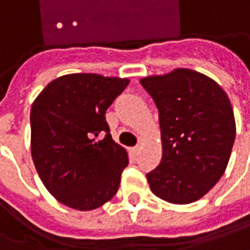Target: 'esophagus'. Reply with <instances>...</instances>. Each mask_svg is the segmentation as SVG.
Instances as JSON below:
<instances>
[{
  "label": "esophagus",
  "instance_id": "obj_1",
  "mask_svg": "<svg viewBox=\"0 0 250 250\" xmlns=\"http://www.w3.org/2000/svg\"><path fill=\"white\" fill-rule=\"evenodd\" d=\"M139 150H141V147H139V146L131 147V149H130V152H131V153L134 154V156H137V154L139 153Z\"/></svg>",
  "mask_w": 250,
  "mask_h": 250
}]
</instances>
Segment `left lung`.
<instances>
[{"mask_svg":"<svg viewBox=\"0 0 250 250\" xmlns=\"http://www.w3.org/2000/svg\"><path fill=\"white\" fill-rule=\"evenodd\" d=\"M139 82L159 109L161 131L163 157L146 175L150 190L167 203H194L216 185L230 160L235 119L229 96L189 68Z\"/></svg>","mask_w":250,"mask_h":250,"instance_id":"left-lung-1","label":"left lung"}]
</instances>
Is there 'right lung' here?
<instances>
[{
    "label": "right lung",
    "mask_w": 250,
    "mask_h": 250,
    "mask_svg": "<svg viewBox=\"0 0 250 250\" xmlns=\"http://www.w3.org/2000/svg\"><path fill=\"white\" fill-rule=\"evenodd\" d=\"M128 83L127 78L69 74L52 81L32 103V161L59 203L93 210L116 194L128 156L112 139L105 112Z\"/></svg>",
    "instance_id": "add662e5"
}]
</instances>
